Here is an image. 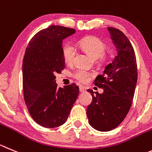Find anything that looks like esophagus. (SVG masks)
I'll use <instances>...</instances> for the list:
<instances>
[{
  "mask_svg": "<svg viewBox=\"0 0 152 152\" xmlns=\"http://www.w3.org/2000/svg\"><path fill=\"white\" fill-rule=\"evenodd\" d=\"M86 91V88L85 87V86H79V91L80 92H84Z\"/></svg>",
  "mask_w": 152,
  "mask_h": 152,
  "instance_id": "1",
  "label": "esophagus"
}]
</instances>
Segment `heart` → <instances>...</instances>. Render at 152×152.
Returning a JSON list of instances; mask_svg holds the SVG:
<instances>
[{"mask_svg":"<svg viewBox=\"0 0 152 152\" xmlns=\"http://www.w3.org/2000/svg\"><path fill=\"white\" fill-rule=\"evenodd\" d=\"M79 44V46L93 59L100 58V61L102 62H105L108 60V55L104 54L106 44L100 38L96 37H88L81 39ZM76 52V48L73 45L70 43L65 44L62 49V55L65 63L67 64L73 63ZM91 76V73L82 69H78L74 73V77L81 83H86Z\"/></svg>","mask_w":152,"mask_h":152,"instance_id":"obj_1","label":"heart"}]
</instances>
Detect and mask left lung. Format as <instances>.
Masks as SVG:
<instances>
[{
	"mask_svg": "<svg viewBox=\"0 0 152 152\" xmlns=\"http://www.w3.org/2000/svg\"><path fill=\"white\" fill-rule=\"evenodd\" d=\"M108 31L118 55L94 82L103 89V93L88 90L92 102L86 113L90 125L103 132L116 128L124 121L132 105L137 82V59L133 46L120 30L108 28Z\"/></svg>",
	"mask_w": 152,
	"mask_h": 152,
	"instance_id": "left-lung-1",
	"label": "left lung"
}]
</instances>
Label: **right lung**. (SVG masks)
<instances>
[{
	"mask_svg": "<svg viewBox=\"0 0 152 152\" xmlns=\"http://www.w3.org/2000/svg\"><path fill=\"white\" fill-rule=\"evenodd\" d=\"M76 32L52 25L29 42L22 64L24 99L29 114L39 125L53 128L64 124L79 95L76 84L58 88L55 74L65 68L62 42Z\"/></svg>",
	"mask_w": 152,
	"mask_h": 152,
	"instance_id": "1",
	"label": "right lung"
}]
</instances>
